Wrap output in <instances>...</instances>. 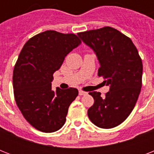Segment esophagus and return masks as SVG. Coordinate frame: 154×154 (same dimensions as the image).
I'll use <instances>...</instances> for the list:
<instances>
[{
	"label": "esophagus",
	"instance_id": "34e87169",
	"mask_svg": "<svg viewBox=\"0 0 154 154\" xmlns=\"http://www.w3.org/2000/svg\"><path fill=\"white\" fill-rule=\"evenodd\" d=\"M85 94H87L86 92L82 91V90H80V91H79V95H80V96H82V95H85Z\"/></svg>",
	"mask_w": 154,
	"mask_h": 154
}]
</instances>
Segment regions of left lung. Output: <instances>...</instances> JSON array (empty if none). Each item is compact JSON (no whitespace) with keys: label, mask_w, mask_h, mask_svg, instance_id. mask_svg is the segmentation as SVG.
I'll use <instances>...</instances> for the list:
<instances>
[{"label":"left lung","mask_w":154,"mask_h":154,"mask_svg":"<svg viewBox=\"0 0 154 154\" xmlns=\"http://www.w3.org/2000/svg\"><path fill=\"white\" fill-rule=\"evenodd\" d=\"M90 47L100 63L98 76L103 77L109 91L90 92L94 105L88 116L99 128L111 129L122 124L131 113L142 85L143 65L136 46L129 37L111 27L78 33Z\"/></svg>","instance_id":"left-lung-1"}]
</instances>
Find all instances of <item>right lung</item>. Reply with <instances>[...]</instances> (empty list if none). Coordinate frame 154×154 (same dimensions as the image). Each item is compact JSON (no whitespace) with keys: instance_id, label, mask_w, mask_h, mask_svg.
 I'll return each mask as SVG.
<instances>
[{"instance_id":"obj_1","label":"right lung","mask_w":154,"mask_h":154,"mask_svg":"<svg viewBox=\"0 0 154 154\" xmlns=\"http://www.w3.org/2000/svg\"><path fill=\"white\" fill-rule=\"evenodd\" d=\"M81 43L73 33L47 30L30 38L19 54L13 69L14 97L24 117L37 130L53 133L65 124L78 90L57 87L53 91L51 82L67 54Z\"/></svg>"}]
</instances>
